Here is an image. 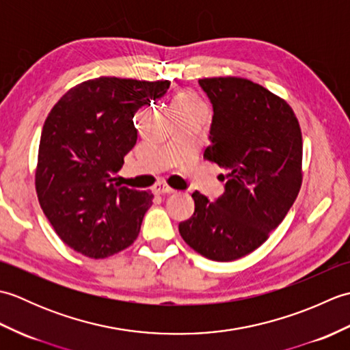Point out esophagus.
Returning <instances> with one entry per match:
<instances>
[{
	"mask_svg": "<svg viewBox=\"0 0 350 350\" xmlns=\"http://www.w3.org/2000/svg\"><path fill=\"white\" fill-rule=\"evenodd\" d=\"M154 192H156V194H159V196H165V194H174L176 191L173 188L167 187L165 183H158L154 187Z\"/></svg>",
	"mask_w": 350,
	"mask_h": 350,
	"instance_id": "1",
	"label": "esophagus"
}]
</instances>
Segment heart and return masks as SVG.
Returning a JSON list of instances; mask_svg holds the SVG:
<instances>
[{"instance_id":"heart-1","label":"heart","mask_w":350,"mask_h":350,"mask_svg":"<svg viewBox=\"0 0 350 350\" xmlns=\"http://www.w3.org/2000/svg\"><path fill=\"white\" fill-rule=\"evenodd\" d=\"M174 108L179 111V113H189V111L203 109V103L200 102L192 93L183 92L176 96Z\"/></svg>"}]
</instances>
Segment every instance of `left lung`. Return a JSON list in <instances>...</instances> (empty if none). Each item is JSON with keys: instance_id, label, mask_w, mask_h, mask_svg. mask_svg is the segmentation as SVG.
<instances>
[{"instance_id": "8db88e82", "label": "left lung", "mask_w": 350, "mask_h": 350, "mask_svg": "<svg viewBox=\"0 0 350 350\" xmlns=\"http://www.w3.org/2000/svg\"><path fill=\"white\" fill-rule=\"evenodd\" d=\"M212 103L204 158L226 171L224 192L209 202L194 192V215L179 224L189 247L232 262L262 245L286 218L301 189L302 135L287 102L243 78H204Z\"/></svg>"}]
</instances>
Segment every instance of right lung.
Returning a JSON list of instances; mask_svg holds the SVG:
<instances>
[{"label":"right lung","mask_w":350,"mask_h":350,"mask_svg":"<svg viewBox=\"0 0 350 350\" xmlns=\"http://www.w3.org/2000/svg\"><path fill=\"white\" fill-rule=\"evenodd\" d=\"M170 81L96 78L70 88L44 120L36 191L60 239L105 258L137 239L153 194L120 187L116 173L137 143L133 116Z\"/></svg>","instance_id":"1"}]
</instances>
